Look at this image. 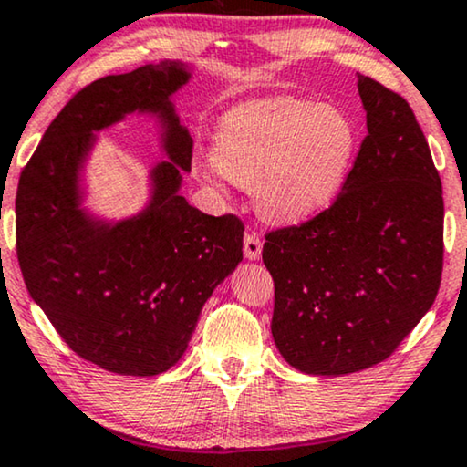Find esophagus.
<instances>
[{
  "label": "esophagus",
  "mask_w": 467,
  "mask_h": 467,
  "mask_svg": "<svg viewBox=\"0 0 467 467\" xmlns=\"http://www.w3.org/2000/svg\"><path fill=\"white\" fill-rule=\"evenodd\" d=\"M262 246L264 242L255 232L244 234V255L246 259H259L262 257Z\"/></svg>",
  "instance_id": "esophagus-1"
}]
</instances>
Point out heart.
Instances as JSON below:
<instances>
[{
    "instance_id": "obj_1",
    "label": "heart",
    "mask_w": 467,
    "mask_h": 467,
    "mask_svg": "<svg viewBox=\"0 0 467 467\" xmlns=\"http://www.w3.org/2000/svg\"><path fill=\"white\" fill-rule=\"evenodd\" d=\"M356 150L354 122L341 109L298 99L235 107L216 130V173L251 186L265 219L294 223L324 210L341 189Z\"/></svg>"
}]
</instances>
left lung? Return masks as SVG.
I'll use <instances>...</instances> for the list:
<instances>
[{
  "mask_svg": "<svg viewBox=\"0 0 467 467\" xmlns=\"http://www.w3.org/2000/svg\"><path fill=\"white\" fill-rule=\"evenodd\" d=\"M367 135L328 208L265 232L272 337L289 365L345 375L386 360L431 308L444 264L440 173L401 94L358 75Z\"/></svg>",
  "mask_w": 467,
  "mask_h": 467,
  "instance_id": "1",
  "label": "left lung"
}]
</instances>
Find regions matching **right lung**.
Here are the masks:
<instances>
[{
  "mask_svg": "<svg viewBox=\"0 0 467 467\" xmlns=\"http://www.w3.org/2000/svg\"><path fill=\"white\" fill-rule=\"evenodd\" d=\"M189 81L175 62L148 64L81 88L48 124L16 189V257L29 296L66 345L119 375H159L182 358L214 287L242 262L244 225L178 195L192 139L169 102ZM141 108L161 112L176 162L155 170L137 220L96 226L76 208V173L91 130Z\"/></svg>",
  "mask_w": 467,
  "mask_h": 467,
  "instance_id": "obj_1",
  "label": "right lung"
}]
</instances>
